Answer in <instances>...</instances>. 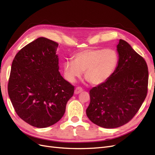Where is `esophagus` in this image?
<instances>
[{"instance_id":"obj_1","label":"esophagus","mask_w":155,"mask_h":155,"mask_svg":"<svg viewBox=\"0 0 155 155\" xmlns=\"http://www.w3.org/2000/svg\"><path fill=\"white\" fill-rule=\"evenodd\" d=\"M82 91H83V88L81 87H76V89H75L74 93L76 94H78L81 92Z\"/></svg>"}]
</instances>
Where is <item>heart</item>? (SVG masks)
<instances>
[{
	"instance_id": "heart-1",
	"label": "heart",
	"mask_w": 155,
	"mask_h": 155,
	"mask_svg": "<svg viewBox=\"0 0 155 155\" xmlns=\"http://www.w3.org/2000/svg\"><path fill=\"white\" fill-rule=\"evenodd\" d=\"M118 64V55L112 49H87L74 56V61H67L63 64L64 76L70 82H74L85 72V77L93 85L107 81L114 74Z\"/></svg>"
}]
</instances>
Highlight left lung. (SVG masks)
Returning a JSON list of instances; mask_svg holds the SVG:
<instances>
[{
  "mask_svg": "<svg viewBox=\"0 0 155 155\" xmlns=\"http://www.w3.org/2000/svg\"><path fill=\"white\" fill-rule=\"evenodd\" d=\"M118 64L112 76L93 87L86 113L92 123L107 129L127 124L141 107L148 91V67L145 59L126 41L117 45Z\"/></svg>",
  "mask_w": 155,
  "mask_h": 155,
  "instance_id": "left-lung-1",
  "label": "left lung"
}]
</instances>
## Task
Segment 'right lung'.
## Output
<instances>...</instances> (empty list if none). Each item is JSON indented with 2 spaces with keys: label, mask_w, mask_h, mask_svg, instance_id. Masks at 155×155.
<instances>
[{
  "label": "right lung",
  "mask_w": 155,
  "mask_h": 155,
  "mask_svg": "<svg viewBox=\"0 0 155 155\" xmlns=\"http://www.w3.org/2000/svg\"><path fill=\"white\" fill-rule=\"evenodd\" d=\"M58 45L39 37L18 51L12 63L9 96L17 115L35 127L57 123L74 94V86L59 72Z\"/></svg>",
  "instance_id": "1"
}]
</instances>
